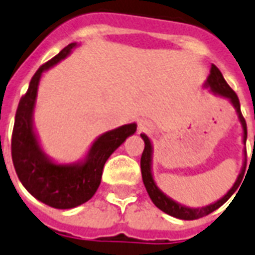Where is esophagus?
<instances>
[{"label": "esophagus", "instance_id": "obj_1", "mask_svg": "<svg viewBox=\"0 0 255 255\" xmlns=\"http://www.w3.org/2000/svg\"><path fill=\"white\" fill-rule=\"evenodd\" d=\"M151 128V124L148 123L147 120H140L139 122V129L140 131H148Z\"/></svg>", "mask_w": 255, "mask_h": 255}]
</instances>
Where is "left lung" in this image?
Listing matches in <instances>:
<instances>
[{"label":"left lung","instance_id":"8db88e82","mask_svg":"<svg viewBox=\"0 0 255 255\" xmlns=\"http://www.w3.org/2000/svg\"><path fill=\"white\" fill-rule=\"evenodd\" d=\"M204 87L208 88L210 92H213L214 95L221 96V98H225L232 103V106L234 107L236 112H237L238 120L242 126V141L244 144L246 143V137H248V129H246V122L244 119V116L241 114V106H240V100H238L237 94L229 87V85L226 83V81L222 77L221 71L216 67L214 65H212L210 67V74L208 79L204 83ZM141 139L144 140V147L143 155H141V160H140V167H141V177H143V182L145 189H147L149 197H151L152 202L155 204L160 210H163L164 213L169 214L172 217L180 218V220H197V218H201L204 216H208L209 213L214 212L216 209H218L220 206H222L225 204L232 194L238 189V186L242 182V178H244V174H245V168H246V151H245V159H244V164H242L241 172L238 174L237 180L233 184V186L228 190V193L221 197L220 200H217L216 202H212L209 205L201 206V208H189V206L181 205L180 202L174 201L169 196L164 193L163 190L160 189L159 186L156 185L155 180H153V173H152V156H153V147H152V143L149 137H148L145 133H140Z\"/></svg>","mask_w":255,"mask_h":255}]
</instances>
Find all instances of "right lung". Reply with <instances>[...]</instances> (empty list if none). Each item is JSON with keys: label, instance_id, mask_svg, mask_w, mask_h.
Wrapping results in <instances>:
<instances>
[{"label": "right lung", "instance_id": "1", "mask_svg": "<svg viewBox=\"0 0 255 255\" xmlns=\"http://www.w3.org/2000/svg\"><path fill=\"white\" fill-rule=\"evenodd\" d=\"M77 46V42L67 45L34 74L18 104L11 137V159L19 181L31 196L55 209H71L87 202L99 188L108 157L137 127L136 123L124 124L104 132L92 143L85 159L75 163L59 164L46 155L34 128L38 86L42 74L69 57Z\"/></svg>", "mask_w": 255, "mask_h": 255}]
</instances>
